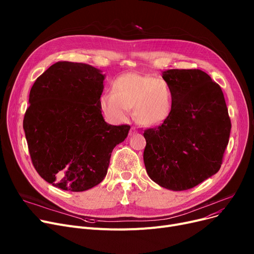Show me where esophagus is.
<instances>
[{"instance_id":"34e87169","label":"esophagus","mask_w":254,"mask_h":254,"mask_svg":"<svg viewBox=\"0 0 254 254\" xmlns=\"http://www.w3.org/2000/svg\"><path fill=\"white\" fill-rule=\"evenodd\" d=\"M138 130L135 128V127H130V129H129V132H128V134L131 136V135H134V134H136V132H137Z\"/></svg>"}]
</instances>
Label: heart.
<instances>
[{
    "instance_id": "heart-1",
    "label": "heart",
    "mask_w": 254,
    "mask_h": 254,
    "mask_svg": "<svg viewBox=\"0 0 254 254\" xmlns=\"http://www.w3.org/2000/svg\"><path fill=\"white\" fill-rule=\"evenodd\" d=\"M100 107L111 123L125 122L128 110L132 109L138 124L158 127L165 124L173 112V95L165 80L127 73L114 80L112 91L103 93Z\"/></svg>"
}]
</instances>
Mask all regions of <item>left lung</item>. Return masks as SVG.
Masks as SVG:
<instances>
[{"mask_svg":"<svg viewBox=\"0 0 254 254\" xmlns=\"http://www.w3.org/2000/svg\"><path fill=\"white\" fill-rule=\"evenodd\" d=\"M173 95L165 124L144 131V164L151 180L170 190L194 188L219 171L231 132L220 86L197 69L163 72Z\"/></svg>","mask_w":254,"mask_h":254,"instance_id":"obj_1","label":"left lung"}]
</instances>
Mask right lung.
<instances>
[{
    "instance_id": "right-lung-1",
    "label": "right lung",
    "mask_w": 254,
    "mask_h": 254,
    "mask_svg": "<svg viewBox=\"0 0 254 254\" xmlns=\"http://www.w3.org/2000/svg\"><path fill=\"white\" fill-rule=\"evenodd\" d=\"M104 80L90 64L58 62L30 91L23 129L32 163L45 181L63 190L84 191L101 183L113 148L128 134L129 126L104 120Z\"/></svg>"
}]
</instances>
